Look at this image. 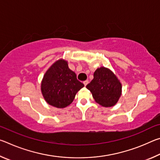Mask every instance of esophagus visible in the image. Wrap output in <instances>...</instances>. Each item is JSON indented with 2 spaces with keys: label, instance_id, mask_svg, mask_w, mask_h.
<instances>
[{
  "label": "esophagus",
  "instance_id": "obj_1",
  "mask_svg": "<svg viewBox=\"0 0 160 160\" xmlns=\"http://www.w3.org/2000/svg\"><path fill=\"white\" fill-rule=\"evenodd\" d=\"M88 83H89V81L88 80H85V81H84V82H83V84H84V85H85V86H86L87 85H88Z\"/></svg>",
  "mask_w": 160,
  "mask_h": 160
}]
</instances>
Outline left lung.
<instances>
[{"mask_svg":"<svg viewBox=\"0 0 160 160\" xmlns=\"http://www.w3.org/2000/svg\"><path fill=\"white\" fill-rule=\"evenodd\" d=\"M95 102L104 107H112L118 102L122 93V85L116 75L105 67L98 68L94 78L86 86Z\"/></svg>","mask_w":160,"mask_h":160,"instance_id":"left-lung-1","label":"left lung"}]
</instances>
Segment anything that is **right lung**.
<instances>
[{"label":"right lung","mask_w":160,"mask_h":160,"mask_svg":"<svg viewBox=\"0 0 160 160\" xmlns=\"http://www.w3.org/2000/svg\"><path fill=\"white\" fill-rule=\"evenodd\" d=\"M84 85L68 68V61L59 59L50 66L43 77L41 91L45 101L51 106L62 109L73 101Z\"/></svg>","instance_id":"1"}]
</instances>
